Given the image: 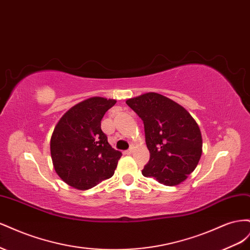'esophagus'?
<instances>
[{
  "label": "esophagus",
  "mask_w": 250,
  "mask_h": 250,
  "mask_svg": "<svg viewBox=\"0 0 250 250\" xmlns=\"http://www.w3.org/2000/svg\"><path fill=\"white\" fill-rule=\"evenodd\" d=\"M133 150H134V148L131 147L130 149H128L127 151H125V154H131L133 152Z\"/></svg>",
  "instance_id": "esophagus-1"
}]
</instances>
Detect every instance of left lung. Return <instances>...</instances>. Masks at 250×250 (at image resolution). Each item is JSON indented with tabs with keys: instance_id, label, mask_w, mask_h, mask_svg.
<instances>
[{
	"instance_id": "8db88e82",
	"label": "left lung",
	"mask_w": 250,
	"mask_h": 250,
	"mask_svg": "<svg viewBox=\"0 0 250 250\" xmlns=\"http://www.w3.org/2000/svg\"><path fill=\"white\" fill-rule=\"evenodd\" d=\"M126 104L145 127L149 163L142 174L165 186H177L196 169L202 153L198 124L185 107L157 93L130 98Z\"/></svg>"
}]
</instances>
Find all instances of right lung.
<instances>
[{
	"label": "right lung",
	"mask_w": 250,
	"mask_h": 250,
	"mask_svg": "<svg viewBox=\"0 0 250 250\" xmlns=\"http://www.w3.org/2000/svg\"><path fill=\"white\" fill-rule=\"evenodd\" d=\"M116 100L92 97L74 105L53 130L50 150L57 175L65 184L88 190L110 178L122 153L101 130V120Z\"/></svg>",
	"instance_id": "right-lung-1"
}]
</instances>
